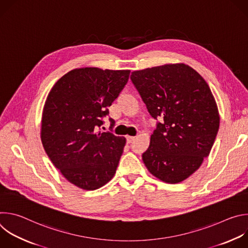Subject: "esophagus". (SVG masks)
<instances>
[{"label":"esophagus","instance_id":"1","mask_svg":"<svg viewBox=\"0 0 248 248\" xmlns=\"http://www.w3.org/2000/svg\"><path fill=\"white\" fill-rule=\"evenodd\" d=\"M133 140H134V137H133V136H126V142H127L128 144L131 143Z\"/></svg>","mask_w":248,"mask_h":248}]
</instances>
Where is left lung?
Returning a JSON list of instances; mask_svg holds the SVG:
<instances>
[{
  "mask_svg": "<svg viewBox=\"0 0 248 248\" xmlns=\"http://www.w3.org/2000/svg\"><path fill=\"white\" fill-rule=\"evenodd\" d=\"M130 79L151 117L161 121L142 154L146 168L165 183L185 181L208 157L219 130L210 87L185 63L136 70Z\"/></svg>",
  "mask_w": 248,
  "mask_h": 248,
  "instance_id": "left-lung-1",
  "label": "left lung"
}]
</instances>
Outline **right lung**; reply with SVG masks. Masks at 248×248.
Here are the masks:
<instances>
[{"instance_id":"1","label":"right lung","mask_w":248,"mask_h":248,"mask_svg":"<svg viewBox=\"0 0 248 248\" xmlns=\"http://www.w3.org/2000/svg\"><path fill=\"white\" fill-rule=\"evenodd\" d=\"M129 74L77 68L61 78L47 97L41 125L43 147L64 178L82 189L103 186L116 172L125 138L98 130ZM109 121L113 128L115 121Z\"/></svg>"}]
</instances>
